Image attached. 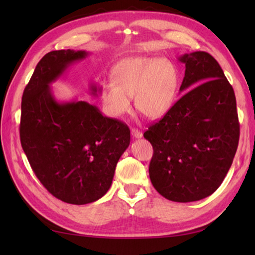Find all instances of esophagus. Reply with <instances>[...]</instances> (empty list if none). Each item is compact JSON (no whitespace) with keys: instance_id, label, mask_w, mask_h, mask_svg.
I'll use <instances>...</instances> for the list:
<instances>
[{"instance_id":"1","label":"esophagus","mask_w":255,"mask_h":255,"mask_svg":"<svg viewBox=\"0 0 255 255\" xmlns=\"http://www.w3.org/2000/svg\"><path fill=\"white\" fill-rule=\"evenodd\" d=\"M131 135L135 138H141L143 137V132H141L140 130H138V129L131 128Z\"/></svg>"}]
</instances>
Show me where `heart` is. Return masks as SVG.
Returning <instances> with one entry per match:
<instances>
[{"label":"heart","instance_id":"heart-1","mask_svg":"<svg viewBox=\"0 0 255 255\" xmlns=\"http://www.w3.org/2000/svg\"><path fill=\"white\" fill-rule=\"evenodd\" d=\"M180 85L175 65L155 56H133L114 68L111 82L102 86L107 114L122 118L131 110L130 97L138 111L152 120L163 118L173 108Z\"/></svg>","mask_w":255,"mask_h":255}]
</instances>
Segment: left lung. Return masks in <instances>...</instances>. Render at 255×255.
I'll list each match as a JSON object with an SVG mask.
<instances>
[{"label":"left lung","instance_id":"obj_1","mask_svg":"<svg viewBox=\"0 0 255 255\" xmlns=\"http://www.w3.org/2000/svg\"><path fill=\"white\" fill-rule=\"evenodd\" d=\"M178 59L185 65L180 92L186 93L144 137L154 148L149 178L156 191L191 202L213 195L225 179L240 124L234 90L217 60L206 51Z\"/></svg>","mask_w":255,"mask_h":255}]
</instances>
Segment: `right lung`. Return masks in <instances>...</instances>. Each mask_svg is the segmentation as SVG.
<instances>
[{
	"label": "right lung",
	"mask_w": 255,
	"mask_h": 255,
	"mask_svg": "<svg viewBox=\"0 0 255 255\" xmlns=\"http://www.w3.org/2000/svg\"><path fill=\"white\" fill-rule=\"evenodd\" d=\"M86 50H54L40 59L21 102L20 139L34 174L57 199L85 205L110 189L119 158L130 143L126 124L73 99L58 101L51 84ZM97 97L101 88L90 84Z\"/></svg>",
	"instance_id": "1"
}]
</instances>
